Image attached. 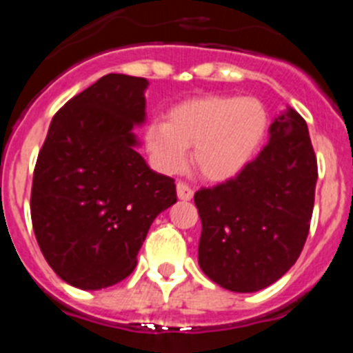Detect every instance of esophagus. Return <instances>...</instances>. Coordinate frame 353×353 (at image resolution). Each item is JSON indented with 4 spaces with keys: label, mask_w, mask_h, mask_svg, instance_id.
<instances>
[{
    "label": "esophagus",
    "mask_w": 353,
    "mask_h": 353,
    "mask_svg": "<svg viewBox=\"0 0 353 353\" xmlns=\"http://www.w3.org/2000/svg\"><path fill=\"white\" fill-rule=\"evenodd\" d=\"M176 194H179L180 199L189 201V199L194 196V191H192V187L189 185V183L183 182V180H179V182H176Z\"/></svg>",
    "instance_id": "1"
}]
</instances>
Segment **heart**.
<instances>
[{
	"label": "heart",
	"instance_id": "1",
	"mask_svg": "<svg viewBox=\"0 0 353 353\" xmlns=\"http://www.w3.org/2000/svg\"><path fill=\"white\" fill-rule=\"evenodd\" d=\"M269 130V111L256 97L207 95L170 109L152 121L145 143L155 168L179 173L192 148V164L208 180H226L248 166Z\"/></svg>",
	"mask_w": 353,
	"mask_h": 353
}]
</instances>
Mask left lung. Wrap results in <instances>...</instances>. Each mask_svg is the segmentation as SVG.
Instances as JSON below:
<instances>
[{
  "instance_id": "obj_1",
  "label": "left lung",
  "mask_w": 353,
  "mask_h": 353,
  "mask_svg": "<svg viewBox=\"0 0 353 353\" xmlns=\"http://www.w3.org/2000/svg\"><path fill=\"white\" fill-rule=\"evenodd\" d=\"M318 166L305 120H274L270 141L236 176L194 194L199 267L230 292H258L285 276L310 233Z\"/></svg>"
}]
</instances>
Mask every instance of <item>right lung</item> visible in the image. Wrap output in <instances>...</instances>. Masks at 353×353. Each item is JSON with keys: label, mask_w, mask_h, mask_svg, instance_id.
Returning <instances> with one entry per match:
<instances>
[{"label": "right lung", "mask_w": 353, "mask_h": 353, "mask_svg": "<svg viewBox=\"0 0 353 353\" xmlns=\"http://www.w3.org/2000/svg\"><path fill=\"white\" fill-rule=\"evenodd\" d=\"M145 77L108 74L54 114L31 185V223L43 258L68 285L101 290L134 270L150 224L176 185L136 152Z\"/></svg>", "instance_id": "add662e5"}]
</instances>
